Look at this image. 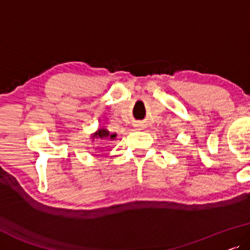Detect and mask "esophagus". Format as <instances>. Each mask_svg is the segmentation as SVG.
Wrapping results in <instances>:
<instances>
[{
  "label": "esophagus",
  "instance_id": "1",
  "mask_svg": "<svg viewBox=\"0 0 250 250\" xmlns=\"http://www.w3.org/2000/svg\"><path fill=\"white\" fill-rule=\"evenodd\" d=\"M136 126H137V128L142 129V128H143V125H142V124H138V125H136Z\"/></svg>",
  "mask_w": 250,
  "mask_h": 250
}]
</instances>
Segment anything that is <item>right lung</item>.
Returning <instances> with one entry per match:
<instances>
[{"instance_id":"obj_1","label":"right lung","mask_w":250,"mask_h":250,"mask_svg":"<svg viewBox=\"0 0 250 250\" xmlns=\"http://www.w3.org/2000/svg\"><path fill=\"white\" fill-rule=\"evenodd\" d=\"M115 137H117V133L110 132L106 128L101 126V128H98L96 131L93 133V137H91V138L97 139V140L101 139V140H105V142H107V140H113Z\"/></svg>"}]
</instances>
